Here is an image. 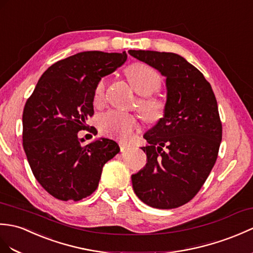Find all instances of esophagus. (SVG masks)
<instances>
[{
    "instance_id": "1",
    "label": "esophagus",
    "mask_w": 253,
    "mask_h": 253,
    "mask_svg": "<svg viewBox=\"0 0 253 253\" xmlns=\"http://www.w3.org/2000/svg\"><path fill=\"white\" fill-rule=\"evenodd\" d=\"M120 148H121V151L122 152H124V151H126L127 149H129V146H130V145H129L128 143H126V142H124V141H120Z\"/></svg>"
}]
</instances>
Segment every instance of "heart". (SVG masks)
<instances>
[{
  "label": "heart",
  "instance_id": "obj_1",
  "mask_svg": "<svg viewBox=\"0 0 253 253\" xmlns=\"http://www.w3.org/2000/svg\"><path fill=\"white\" fill-rule=\"evenodd\" d=\"M127 76L132 88L142 96L138 101V110L143 119L149 123L160 121L165 111V104L160 98L152 96L161 88L162 79L155 70L142 62L132 63L127 68ZM107 82L100 80L95 88L93 102L100 104L104 99ZM98 127L100 131L107 136L116 137L122 140L131 139L139 130V122L131 114L109 111L98 117Z\"/></svg>",
  "mask_w": 253,
  "mask_h": 253
}]
</instances>
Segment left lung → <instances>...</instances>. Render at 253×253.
Listing matches in <instances>:
<instances>
[{
  "mask_svg": "<svg viewBox=\"0 0 253 253\" xmlns=\"http://www.w3.org/2000/svg\"><path fill=\"white\" fill-rule=\"evenodd\" d=\"M166 76L164 117L144 134L145 167L131 175L136 195L158 209L189 203L207 180L218 158L222 123L209 82L173 52L128 51Z\"/></svg>",
  "mask_w": 253,
  "mask_h": 253,
  "instance_id": "obj_1",
  "label": "left lung"
}]
</instances>
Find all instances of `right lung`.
Masks as SVG:
<instances>
[{
	"mask_svg": "<svg viewBox=\"0 0 253 253\" xmlns=\"http://www.w3.org/2000/svg\"><path fill=\"white\" fill-rule=\"evenodd\" d=\"M127 60L126 51H83L52 64L41 76L22 113V144L35 179L60 201H81L96 191L104 164L120 152L101 138L87 145L81 130L97 133L93 93L102 76Z\"/></svg>",
	"mask_w": 253,
	"mask_h": 253,
	"instance_id": "obj_1",
	"label": "right lung"
}]
</instances>
